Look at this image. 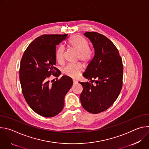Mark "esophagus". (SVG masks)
<instances>
[{"mask_svg":"<svg viewBox=\"0 0 149 149\" xmlns=\"http://www.w3.org/2000/svg\"><path fill=\"white\" fill-rule=\"evenodd\" d=\"M78 82V81H77V80H75V79H73V83H74V84H77Z\"/></svg>","mask_w":149,"mask_h":149,"instance_id":"1","label":"esophagus"}]
</instances>
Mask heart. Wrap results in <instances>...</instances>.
Returning <instances> with one entry per match:
<instances>
[{"label": "heart", "mask_w": 149, "mask_h": 149, "mask_svg": "<svg viewBox=\"0 0 149 149\" xmlns=\"http://www.w3.org/2000/svg\"><path fill=\"white\" fill-rule=\"evenodd\" d=\"M69 48L76 51L78 53L77 59L81 61L84 64H87L92 59L93 49L88 47V40L81 35H75L71 36L67 42ZM55 58L58 62L62 63L64 60V48L59 46L55 51ZM83 66L81 63L69 64L62 69V74L69 77L75 78L78 77L82 70Z\"/></svg>", "instance_id": "heart-1"}]
</instances>
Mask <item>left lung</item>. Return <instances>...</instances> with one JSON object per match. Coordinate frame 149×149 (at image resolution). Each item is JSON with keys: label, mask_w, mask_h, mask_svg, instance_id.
<instances>
[{"label": "left lung", "mask_w": 149, "mask_h": 149, "mask_svg": "<svg viewBox=\"0 0 149 149\" xmlns=\"http://www.w3.org/2000/svg\"><path fill=\"white\" fill-rule=\"evenodd\" d=\"M84 35L91 41L95 54L83 76L95 84L79 82L83 87L80 100L86 111L98 114L111 107L120 93L123 61L117 48L108 38L95 32H87Z\"/></svg>", "instance_id": "obj_1"}]
</instances>
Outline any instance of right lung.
Masks as SVG:
<instances>
[{"instance_id":"right-lung-1","label":"right lung","mask_w":149,"mask_h":149,"mask_svg":"<svg viewBox=\"0 0 149 149\" xmlns=\"http://www.w3.org/2000/svg\"><path fill=\"white\" fill-rule=\"evenodd\" d=\"M68 34L42 35L35 39L27 47L21 59L19 79L24 98L29 107L45 117L58 114L63 108L64 97L73 84L72 79L63 75L56 65V46Z\"/></svg>"}]
</instances>
